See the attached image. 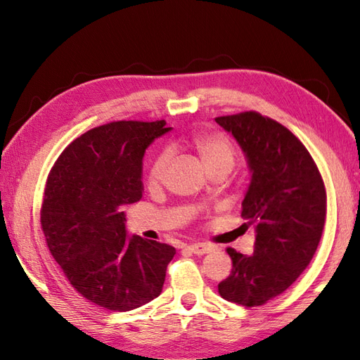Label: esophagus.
Wrapping results in <instances>:
<instances>
[{
  "instance_id": "34e87169",
  "label": "esophagus",
  "mask_w": 360,
  "mask_h": 360,
  "mask_svg": "<svg viewBox=\"0 0 360 360\" xmlns=\"http://www.w3.org/2000/svg\"><path fill=\"white\" fill-rule=\"evenodd\" d=\"M187 250L192 252V254H196V255H204V254H209V252L212 250V246L207 243H195V244H188Z\"/></svg>"
}]
</instances>
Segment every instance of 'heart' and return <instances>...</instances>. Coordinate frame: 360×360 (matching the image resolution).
<instances>
[{
	"instance_id": "1",
	"label": "heart",
	"mask_w": 360,
	"mask_h": 360,
	"mask_svg": "<svg viewBox=\"0 0 360 360\" xmlns=\"http://www.w3.org/2000/svg\"><path fill=\"white\" fill-rule=\"evenodd\" d=\"M188 145L192 147L200 159L202 160L204 167L207 172L218 170V168H224V170H231L236 151L233 143L231 142L227 136L217 133V131H201L193 133L188 137ZM170 162V153L160 151L151 160L147 172V182L150 187H156L160 184L164 178L165 168Z\"/></svg>"
}]
</instances>
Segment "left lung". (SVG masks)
<instances>
[{
	"label": "left lung",
	"instance_id": "8db88e82",
	"mask_svg": "<svg viewBox=\"0 0 360 360\" xmlns=\"http://www.w3.org/2000/svg\"><path fill=\"white\" fill-rule=\"evenodd\" d=\"M246 153L252 179L243 218L255 224L252 255L227 248L232 272L219 295L246 308L283 294L314 257L326 219V188L307 147L277 120L257 111L219 116Z\"/></svg>",
	"mask_w": 360,
	"mask_h": 360
}]
</instances>
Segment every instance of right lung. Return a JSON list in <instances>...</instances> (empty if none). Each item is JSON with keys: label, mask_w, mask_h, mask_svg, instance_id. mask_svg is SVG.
Masks as SVG:
<instances>
[{"label": "right lung", "mask_w": 360, "mask_h": 360, "mask_svg": "<svg viewBox=\"0 0 360 360\" xmlns=\"http://www.w3.org/2000/svg\"><path fill=\"white\" fill-rule=\"evenodd\" d=\"M165 120H117L89 129L58 156L46 181L41 231L53 259L82 297L110 311H131L162 292L176 250L127 236L128 204L142 198L145 148Z\"/></svg>", "instance_id": "add662e5"}]
</instances>
